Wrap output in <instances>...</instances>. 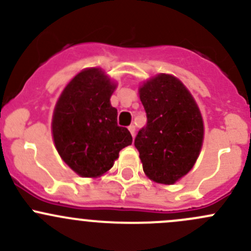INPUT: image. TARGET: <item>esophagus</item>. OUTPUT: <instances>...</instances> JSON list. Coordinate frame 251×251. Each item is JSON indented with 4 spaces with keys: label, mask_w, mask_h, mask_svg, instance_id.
Returning a JSON list of instances; mask_svg holds the SVG:
<instances>
[{
    "label": "esophagus",
    "mask_w": 251,
    "mask_h": 251,
    "mask_svg": "<svg viewBox=\"0 0 251 251\" xmlns=\"http://www.w3.org/2000/svg\"><path fill=\"white\" fill-rule=\"evenodd\" d=\"M128 131H130L131 135H132V137H133V136H135V132H136L135 125H130V126H128Z\"/></svg>",
    "instance_id": "1"
}]
</instances>
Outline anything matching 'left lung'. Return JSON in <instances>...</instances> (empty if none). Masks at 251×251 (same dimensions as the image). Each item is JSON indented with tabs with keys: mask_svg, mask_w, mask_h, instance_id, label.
<instances>
[{
	"mask_svg": "<svg viewBox=\"0 0 251 251\" xmlns=\"http://www.w3.org/2000/svg\"><path fill=\"white\" fill-rule=\"evenodd\" d=\"M147 124L138 131L135 147L147 176L173 184L197 161L203 143L201 111L178 78L160 74L140 88Z\"/></svg>",
	"mask_w": 251,
	"mask_h": 251,
	"instance_id": "1",
	"label": "left lung"
}]
</instances>
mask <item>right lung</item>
<instances>
[{"label": "right lung", "mask_w": 251, "mask_h": 251, "mask_svg": "<svg viewBox=\"0 0 251 251\" xmlns=\"http://www.w3.org/2000/svg\"><path fill=\"white\" fill-rule=\"evenodd\" d=\"M115 87L102 70L86 69L68 83L55 105V148L82 177L107 173L119 151L132 143L130 131L118 125V110L110 104Z\"/></svg>", "instance_id": "obj_1"}]
</instances>
